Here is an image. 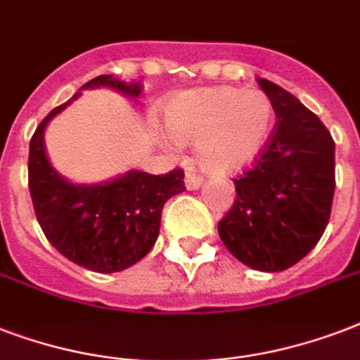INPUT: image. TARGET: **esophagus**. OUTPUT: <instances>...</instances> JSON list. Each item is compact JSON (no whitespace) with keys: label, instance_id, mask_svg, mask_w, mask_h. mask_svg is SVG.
<instances>
[{"label":"esophagus","instance_id":"34e87169","mask_svg":"<svg viewBox=\"0 0 360 360\" xmlns=\"http://www.w3.org/2000/svg\"><path fill=\"white\" fill-rule=\"evenodd\" d=\"M204 185V179L200 177V175H196L192 169H188L186 172V177H185V186L188 188V191H196V188H200V186Z\"/></svg>","mask_w":360,"mask_h":360}]
</instances>
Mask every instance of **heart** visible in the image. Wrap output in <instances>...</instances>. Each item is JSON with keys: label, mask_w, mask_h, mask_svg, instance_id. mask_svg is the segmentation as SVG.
Returning a JSON list of instances; mask_svg holds the SVG:
<instances>
[{"label": "heart", "mask_w": 360, "mask_h": 360, "mask_svg": "<svg viewBox=\"0 0 360 360\" xmlns=\"http://www.w3.org/2000/svg\"><path fill=\"white\" fill-rule=\"evenodd\" d=\"M164 120L177 143H194L204 172L230 175L249 168L262 155L276 111L260 90L207 86L177 92L166 103Z\"/></svg>", "instance_id": "b5f03b06"}]
</instances>
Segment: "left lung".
Segmentation results:
<instances>
[{"instance_id":"left-lung-1","label":"left lung","mask_w":360,"mask_h":360,"mask_svg":"<svg viewBox=\"0 0 360 360\" xmlns=\"http://www.w3.org/2000/svg\"><path fill=\"white\" fill-rule=\"evenodd\" d=\"M278 124L255 168L234 179L236 200L219 236L236 259L283 271L317 245L334 198V139L319 117L276 82L257 79Z\"/></svg>"}]
</instances>
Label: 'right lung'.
<instances>
[{"mask_svg":"<svg viewBox=\"0 0 360 360\" xmlns=\"http://www.w3.org/2000/svg\"><path fill=\"white\" fill-rule=\"evenodd\" d=\"M113 89L130 98L141 94L139 82H126L115 75H100L81 90ZM77 92L46 115L30 141L27 181L35 215L46 240L71 262L113 274L143 259L160 232L162 207L172 196L185 191L183 169L164 175L130 169L105 183H71L52 168L45 149V128Z\"/></svg>","mask_w":360,"mask_h":360,"instance_id":"obj_1","label":"right lung"}]
</instances>
